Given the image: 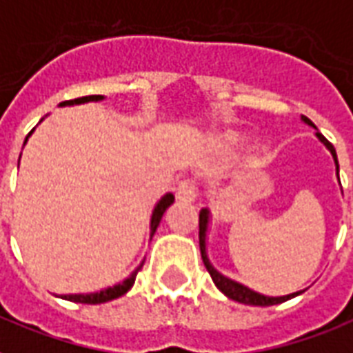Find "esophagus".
Segmentation results:
<instances>
[{"instance_id":"obj_1","label":"esophagus","mask_w":353,"mask_h":353,"mask_svg":"<svg viewBox=\"0 0 353 353\" xmlns=\"http://www.w3.org/2000/svg\"><path fill=\"white\" fill-rule=\"evenodd\" d=\"M177 200L181 201H194L196 196H198V188H196V183L192 179H185L177 185L176 188Z\"/></svg>"}]
</instances>
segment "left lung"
Segmentation results:
<instances>
[{
  "mask_svg": "<svg viewBox=\"0 0 353 353\" xmlns=\"http://www.w3.org/2000/svg\"><path fill=\"white\" fill-rule=\"evenodd\" d=\"M302 120L307 125L314 128V123L309 120L307 117H302ZM316 129V128H314ZM316 139H319L324 146L330 150V153L333 155V161H335V166H337V174H339V161H337V153H335V148L330 141H327L326 137L322 133L316 131ZM209 219H211V212L209 209H201L200 211V252H201V259H203V265H205L207 272L211 274L212 281L214 285L219 287L222 292H224L228 298L231 300H235L239 303H246V305H261V307H265V305H276V303H281V302H287L290 298H294V296L302 294L303 290H298V292H292V294H287V296H265V294H259V292H255V290L248 289V287H244V285L236 283L233 279L225 278L222 274L214 268V266L209 263V257H207V228H209Z\"/></svg>",
  "mask_w": 353,
  "mask_h": 353,
  "instance_id": "8db88e82",
  "label": "left lung"
}]
</instances>
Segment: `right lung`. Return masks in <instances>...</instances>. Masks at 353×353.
Returning a JSON list of instances; mask_svg holds the SVG:
<instances>
[{"label": "right lung", "mask_w": 353, "mask_h": 353, "mask_svg": "<svg viewBox=\"0 0 353 353\" xmlns=\"http://www.w3.org/2000/svg\"><path fill=\"white\" fill-rule=\"evenodd\" d=\"M101 99H103V96H85V98H77V99H70V101H63V103H61V107H64V105L88 103V101H101ZM31 133H33V131H31ZM31 133H29V134H31ZM29 134L26 137V142H27V139H29ZM26 142H23V144H26ZM172 203H174V194H170V192L163 196V198L157 201V205H155V209H153V212H152V222H150V236H153V233L157 231L159 222H161L163 214H165L166 209H168ZM142 265H144V261H142L141 265L134 268L129 278L123 279L122 283L112 285V287H107V289L99 290V292H90V294H63L61 298H64V300H70V302H75V303H105V302H111V300H114V298H120V296L125 294V292H128V290L133 287L134 278H137V274H139V270L142 268Z\"/></svg>", "instance_id": "obj_1"}]
</instances>
